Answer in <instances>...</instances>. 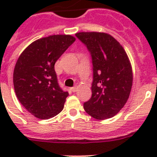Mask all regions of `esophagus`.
I'll return each instance as SVG.
<instances>
[{
    "mask_svg": "<svg viewBox=\"0 0 157 157\" xmlns=\"http://www.w3.org/2000/svg\"><path fill=\"white\" fill-rule=\"evenodd\" d=\"M71 90L72 91V92H76V90H77V86H74V87H71Z\"/></svg>",
    "mask_w": 157,
    "mask_h": 157,
    "instance_id": "obj_1",
    "label": "esophagus"
}]
</instances>
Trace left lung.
Instances as JSON below:
<instances>
[{"label": "left lung", "instance_id": "8db88e82", "mask_svg": "<svg viewBox=\"0 0 157 157\" xmlns=\"http://www.w3.org/2000/svg\"><path fill=\"white\" fill-rule=\"evenodd\" d=\"M76 37L92 56V97L84 109L98 120L112 118L127 103L133 83L132 67L120 43L102 32H79Z\"/></svg>", "mask_w": 157, "mask_h": 157}]
</instances>
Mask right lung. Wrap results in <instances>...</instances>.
<instances>
[{
    "label": "right lung",
    "instance_id": "obj_1",
    "mask_svg": "<svg viewBox=\"0 0 157 157\" xmlns=\"http://www.w3.org/2000/svg\"><path fill=\"white\" fill-rule=\"evenodd\" d=\"M75 37L56 34L37 39L18 58L13 72L16 97L35 117L48 120L61 112L68 92L57 82L54 65Z\"/></svg>",
    "mask_w": 157,
    "mask_h": 157
}]
</instances>
